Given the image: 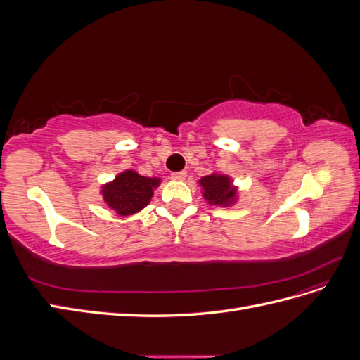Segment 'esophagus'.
Listing matches in <instances>:
<instances>
[{"instance_id":"1","label":"esophagus","mask_w":360,"mask_h":360,"mask_svg":"<svg viewBox=\"0 0 360 360\" xmlns=\"http://www.w3.org/2000/svg\"><path fill=\"white\" fill-rule=\"evenodd\" d=\"M184 179H186V172L184 171L171 172V180H174V181H183Z\"/></svg>"}]
</instances>
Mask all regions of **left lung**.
<instances>
[{"label": "left lung", "instance_id": "left-lung-1", "mask_svg": "<svg viewBox=\"0 0 360 360\" xmlns=\"http://www.w3.org/2000/svg\"><path fill=\"white\" fill-rule=\"evenodd\" d=\"M204 200L212 205L228 207L237 200V188L225 174H210L200 181Z\"/></svg>", "mask_w": 360, "mask_h": 360}]
</instances>
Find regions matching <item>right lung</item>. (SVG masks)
I'll use <instances>...</instances> for the list:
<instances>
[{
  "instance_id": "obj_1",
  "label": "right lung",
  "mask_w": 360,
  "mask_h": 360,
  "mask_svg": "<svg viewBox=\"0 0 360 360\" xmlns=\"http://www.w3.org/2000/svg\"><path fill=\"white\" fill-rule=\"evenodd\" d=\"M160 184V179L143 177L136 171L126 169L102 186V197L106 205L120 216H129L148 205L153 189Z\"/></svg>"
}]
</instances>
